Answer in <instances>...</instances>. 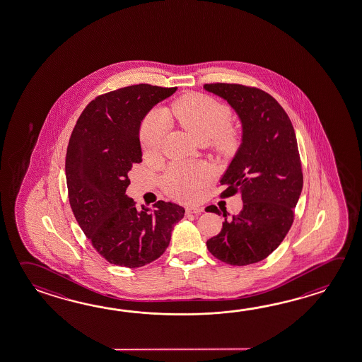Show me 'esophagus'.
Returning <instances> with one entry per match:
<instances>
[{
    "mask_svg": "<svg viewBox=\"0 0 362 362\" xmlns=\"http://www.w3.org/2000/svg\"><path fill=\"white\" fill-rule=\"evenodd\" d=\"M185 212H187L188 215H191V214H193V215H199L201 212H204V209H199V207H188V209L185 210Z\"/></svg>",
    "mask_w": 362,
    "mask_h": 362,
    "instance_id": "esophagus-1",
    "label": "esophagus"
}]
</instances>
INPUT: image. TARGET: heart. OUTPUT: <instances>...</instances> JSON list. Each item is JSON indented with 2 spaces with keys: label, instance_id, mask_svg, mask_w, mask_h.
<instances>
[{
  "label": "heart",
  "instance_id": "heart-1",
  "mask_svg": "<svg viewBox=\"0 0 362 362\" xmlns=\"http://www.w3.org/2000/svg\"><path fill=\"white\" fill-rule=\"evenodd\" d=\"M168 116L175 117L199 142L211 139L212 146L220 152H229L238 144L237 130L229 127L230 107L209 95L191 93L174 101L168 115L156 111L146 116L141 127V144L147 156H155L161 148ZM207 182L209 171L198 164H173L164 177L165 189L171 197L183 202L197 197Z\"/></svg>",
  "mask_w": 362,
  "mask_h": 362
}]
</instances>
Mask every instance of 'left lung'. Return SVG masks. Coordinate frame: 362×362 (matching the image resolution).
I'll return each instance as SVG.
<instances>
[{"instance_id": "obj_1", "label": "left lung", "mask_w": 362, "mask_h": 362, "mask_svg": "<svg viewBox=\"0 0 362 362\" xmlns=\"http://www.w3.org/2000/svg\"><path fill=\"white\" fill-rule=\"evenodd\" d=\"M204 87L228 101L243 129L238 152L220 179L226 187L220 197L240 193L243 207L206 245L226 264L251 265L275 251L293 224L303 185L297 138L284 109L265 90L234 83ZM206 210L221 214L216 206Z\"/></svg>"}]
</instances>
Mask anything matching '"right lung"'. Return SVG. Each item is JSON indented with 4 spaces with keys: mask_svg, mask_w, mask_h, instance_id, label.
<instances>
[{
    "mask_svg": "<svg viewBox=\"0 0 362 362\" xmlns=\"http://www.w3.org/2000/svg\"><path fill=\"white\" fill-rule=\"evenodd\" d=\"M177 87L136 84L95 97L69 139L65 173L69 202L97 252L117 267H141L158 259L182 206L158 201L151 211L125 194L128 173L142 163L139 127L156 103Z\"/></svg>",
    "mask_w": 362,
    "mask_h": 362,
    "instance_id": "1",
    "label": "right lung"
}]
</instances>
